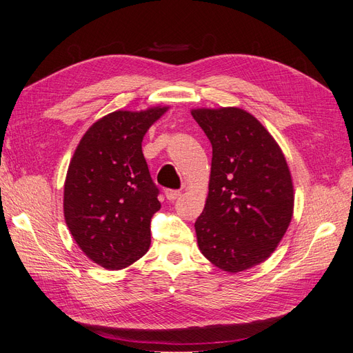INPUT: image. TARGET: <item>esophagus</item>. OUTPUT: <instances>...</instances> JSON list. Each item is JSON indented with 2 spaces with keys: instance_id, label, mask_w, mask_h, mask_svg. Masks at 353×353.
<instances>
[{
  "instance_id": "34e87169",
  "label": "esophagus",
  "mask_w": 353,
  "mask_h": 353,
  "mask_svg": "<svg viewBox=\"0 0 353 353\" xmlns=\"http://www.w3.org/2000/svg\"><path fill=\"white\" fill-rule=\"evenodd\" d=\"M165 196H166L168 200L174 201V200H176L181 196V191L179 190H166L165 191Z\"/></svg>"
}]
</instances>
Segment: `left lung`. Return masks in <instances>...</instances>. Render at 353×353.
Listing matches in <instances>:
<instances>
[{"label":"left lung","instance_id":"1","mask_svg":"<svg viewBox=\"0 0 353 353\" xmlns=\"http://www.w3.org/2000/svg\"><path fill=\"white\" fill-rule=\"evenodd\" d=\"M212 144L209 194L194 228L213 265L240 272L262 263L290 225L294 190L285 157L253 114L239 108L193 109Z\"/></svg>","mask_w":353,"mask_h":353}]
</instances>
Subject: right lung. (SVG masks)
<instances>
[{
    "label": "right lung",
    "instance_id": "add662e5",
    "mask_svg": "<svg viewBox=\"0 0 353 353\" xmlns=\"http://www.w3.org/2000/svg\"><path fill=\"white\" fill-rule=\"evenodd\" d=\"M169 108L117 110L83 134L65 181V221L73 240L105 270H123L150 248L160 209L141 143Z\"/></svg>",
    "mask_w": 353,
    "mask_h": 353
}]
</instances>
